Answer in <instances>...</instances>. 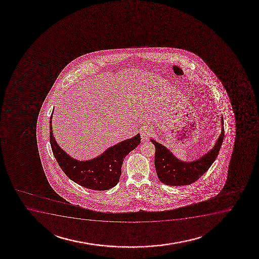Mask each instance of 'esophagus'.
<instances>
[{
  "instance_id": "obj_1",
  "label": "esophagus",
  "mask_w": 259,
  "mask_h": 259,
  "mask_svg": "<svg viewBox=\"0 0 259 259\" xmlns=\"http://www.w3.org/2000/svg\"><path fill=\"white\" fill-rule=\"evenodd\" d=\"M140 133H141V139L143 141L148 140L149 137H151V135H152V130L149 128H143Z\"/></svg>"
}]
</instances>
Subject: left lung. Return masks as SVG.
Returning <instances> with one entry per match:
<instances>
[{"label": "left lung", "mask_w": 259, "mask_h": 259, "mask_svg": "<svg viewBox=\"0 0 259 259\" xmlns=\"http://www.w3.org/2000/svg\"><path fill=\"white\" fill-rule=\"evenodd\" d=\"M221 119L222 130L215 146L205 155L194 161H181L165 146L156 142L154 140H151L155 146L154 164L158 180L167 186H187L203 176L216 160L222 146L225 129L223 117Z\"/></svg>", "instance_id": "8db88e82"}]
</instances>
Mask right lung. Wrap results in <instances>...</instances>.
<instances>
[{
	"instance_id": "add662e5",
	"label": "right lung",
	"mask_w": 259,
	"mask_h": 259,
	"mask_svg": "<svg viewBox=\"0 0 259 259\" xmlns=\"http://www.w3.org/2000/svg\"><path fill=\"white\" fill-rule=\"evenodd\" d=\"M52 114L49 120V139L53 154L61 170L73 182L85 188L106 191L119 182L124 158L140 144V135L111 146L97 158L79 161L71 158L56 143L52 131Z\"/></svg>"
}]
</instances>
